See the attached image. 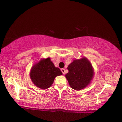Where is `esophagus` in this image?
<instances>
[{"label": "esophagus", "instance_id": "esophagus-1", "mask_svg": "<svg viewBox=\"0 0 122 122\" xmlns=\"http://www.w3.org/2000/svg\"><path fill=\"white\" fill-rule=\"evenodd\" d=\"M61 71H62V73H63V74H65V69L62 68V69H61Z\"/></svg>", "mask_w": 122, "mask_h": 122}]
</instances>
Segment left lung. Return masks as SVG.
Here are the masks:
<instances>
[{
    "label": "left lung",
    "instance_id": "left-lung-1",
    "mask_svg": "<svg viewBox=\"0 0 122 122\" xmlns=\"http://www.w3.org/2000/svg\"><path fill=\"white\" fill-rule=\"evenodd\" d=\"M67 69L69 71L66 74V77L74 90L78 91L86 88L93 78V67L86 57L74 60Z\"/></svg>",
    "mask_w": 122,
    "mask_h": 122
}]
</instances>
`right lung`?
I'll return each instance as SVG.
<instances>
[{
	"label": "right lung",
	"instance_id": "add662e5",
	"mask_svg": "<svg viewBox=\"0 0 122 122\" xmlns=\"http://www.w3.org/2000/svg\"><path fill=\"white\" fill-rule=\"evenodd\" d=\"M59 68L55 67L50 57L42 59L35 63L30 69V75L35 86L42 89H46L52 85L55 78L62 75Z\"/></svg>",
	"mask_w": 122,
	"mask_h": 122
}]
</instances>
